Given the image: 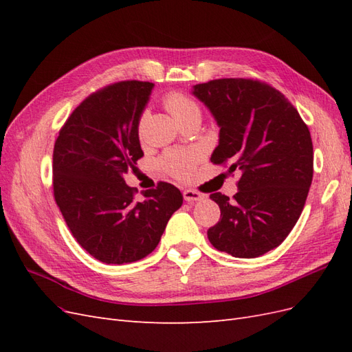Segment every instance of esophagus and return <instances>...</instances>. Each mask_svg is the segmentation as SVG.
<instances>
[{"label": "esophagus", "mask_w": 352, "mask_h": 352, "mask_svg": "<svg viewBox=\"0 0 352 352\" xmlns=\"http://www.w3.org/2000/svg\"><path fill=\"white\" fill-rule=\"evenodd\" d=\"M202 198H204V195L197 192V190H192V189H185L184 190V199L186 202H197V201H201Z\"/></svg>", "instance_id": "obj_1"}]
</instances>
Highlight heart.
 <instances>
[{
    "label": "heart",
    "mask_w": 352,
    "mask_h": 352,
    "mask_svg": "<svg viewBox=\"0 0 352 352\" xmlns=\"http://www.w3.org/2000/svg\"><path fill=\"white\" fill-rule=\"evenodd\" d=\"M166 109L170 111L177 123H182L186 119H190L194 116H201V110L198 104L190 100L189 97L179 92L168 94L164 100ZM144 123V116L141 119V126ZM198 153L195 151H170L163 160L162 166L168 175H172L176 179H188L194 172L195 163L198 162Z\"/></svg>",
    "instance_id": "obj_1"
}]
</instances>
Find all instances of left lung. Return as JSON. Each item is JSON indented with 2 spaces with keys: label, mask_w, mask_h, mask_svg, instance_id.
I'll return each instance as SVG.
<instances>
[{
  "label": "left lung",
  "mask_w": 352,
  "mask_h": 352,
  "mask_svg": "<svg viewBox=\"0 0 352 352\" xmlns=\"http://www.w3.org/2000/svg\"><path fill=\"white\" fill-rule=\"evenodd\" d=\"M192 95L220 127L211 163H228V172L241 176L233 199L210 195L220 220L208 241L236 258L260 257L279 247L301 216L313 180L310 131L283 94L258 80H210Z\"/></svg>",
  "instance_id": "obj_1"
}]
</instances>
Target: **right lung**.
I'll use <instances>...</instances> for the list:
<instances>
[{
  "instance_id": "obj_1",
  "label": "right lung",
  "mask_w": 352,
  "mask_h": 352,
  "mask_svg": "<svg viewBox=\"0 0 352 352\" xmlns=\"http://www.w3.org/2000/svg\"><path fill=\"white\" fill-rule=\"evenodd\" d=\"M154 83L119 82L74 109L52 154L54 198L72 235L105 264L151 254L184 197L166 182L135 198L124 175L144 153L140 120Z\"/></svg>"
}]
</instances>
